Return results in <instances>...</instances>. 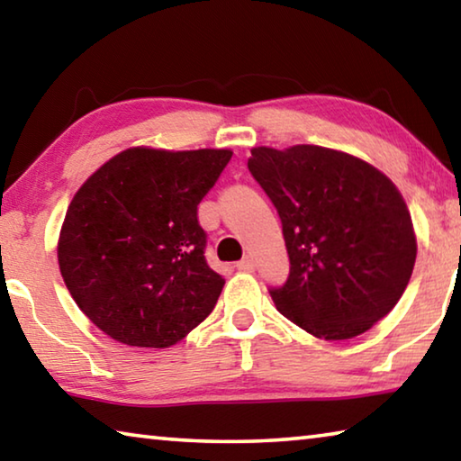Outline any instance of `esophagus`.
Wrapping results in <instances>:
<instances>
[{
    "instance_id": "34e87169",
    "label": "esophagus",
    "mask_w": 461,
    "mask_h": 461,
    "mask_svg": "<svg viewBox=\"0 0 461 461\" xmlns=\"http://www.w3.org/2000/svg\"><path fill=\"white\" fill-rule=\"evenodd\" d=\"M238 270H241V272H252V270H254V260L249 258V256H246L244 260L238 262Z\"/></svg>"
}]
</instances>
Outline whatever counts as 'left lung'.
I'll return each mask as SVG.
<instances>
[{
    "label": "left lung",
    "mask_w": 461,
    "mask_h": 461,
    "mask_svg": "<svg viewBox=\"0 0 461 461\" xmlns=\"http://www.w3.org/2000/svg\"><path fill=\"white\" fill-rule=\"evenodd\" d=\"M248 168L275 203L291 260L276 309L319 339H352L388 315L417 258L394 183L352 154L299 144L252 148Z\"/></svg>",
    "instance_id": "1"
}]
</instances>
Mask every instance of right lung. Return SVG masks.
Segmentation results:
<instances>
[{"label":"right lung","mask_w":461,"mask_h":461,"mask_svg":"<svg viewBox=\"0 0 461 461\" xmlns=\"http://www.w3.org/2000/svg\"><path fill=\"white\" fill-rule=\"evenodd\" d=\"M231 154L128 148L75 193L59 268L77 305L112 339L170 348L213 311L225 280L205 260L197 205Z\"/></svg>","instance_id":"1"}]
</instances>
